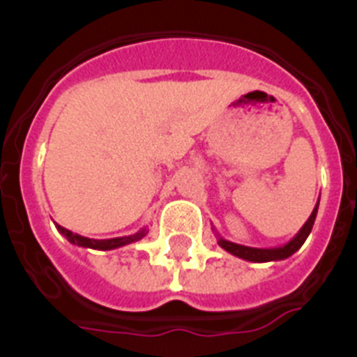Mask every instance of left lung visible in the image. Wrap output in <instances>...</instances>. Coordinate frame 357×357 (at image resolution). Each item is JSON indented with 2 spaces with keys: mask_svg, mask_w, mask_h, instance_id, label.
Returning <instances> with one entry per match:
<instances>
[{
  "mask_svg": "<svg viewBox=\"0 0 357 357\" xmlns=\"http://www.w3.org/2000/svg\"><path fill=\"white\" fill-rule=\"evenodd\" d=\"M318 204H320V198H318L317 206H314L311 216L307 218V222H305L304 225H302V229L296 232L295 238L289 239V241L286 243V245H282V247H275V248L245 247V245H238V243L227 241V239H223L222 236H218V245H220L223 250L229 252V254L239 257V259L252 261V263H268V261L288 259L289 255L295 254V252L298 250L302 245H304L305 239H307L309 232H311V229H313V225H314V220H317Z\"/></svg>",
  "mask_w": 357,
  "mask_h": 357,
  "instance_id": "8db88e82",
  "label": "left lung"
}]
</instances>
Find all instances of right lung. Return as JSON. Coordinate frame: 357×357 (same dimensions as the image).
I'll use <instances>...</instances> for the list:
<instances>
[{"label": "right lung", "instance_id": "obj_1", "mask_svg": "<svg viewBox=\"0 0 357 357\" xmlns=\"http://www.w3.org/2000/svg\"><path fill=\"white\" fill-rule=\"evenodd\" d=\"M56 230H59V232H61L69 243H73V245L84 247V248H93V250H114V248L125 247V245L139 241V239H143L144 236L148 234L146 229H141L132 236H121V238H112V239H91V238H84V236L80 234H75V232H71V230L64 229V227L61 225H56Z\"/></svg>", "mask_w": 357, "mask_h": 357}]
</instances>
